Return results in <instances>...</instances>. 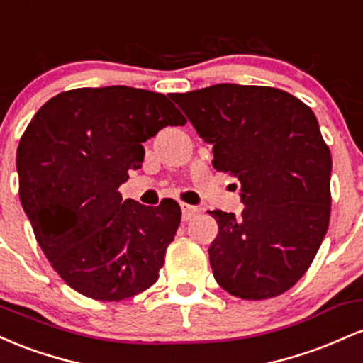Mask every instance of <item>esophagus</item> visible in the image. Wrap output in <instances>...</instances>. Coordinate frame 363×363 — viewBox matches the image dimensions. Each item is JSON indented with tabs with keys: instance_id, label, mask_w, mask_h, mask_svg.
<instances>
[{
	"instance_id": "1",
	"label": "esophagus",
	"mask_w": 363,
	"mask_h": 363,
	"mask_svg": "<svg viewBox=\"0 0 363 363\" xmlns=\"http://www.w3.org/2000/svg\"><path fill=\"white\" fill-rule=\"evenodd\" d=\"M197 213H199L197 207L189 206V203H182V218H183V221H190V219H192Z\"/></svg>"
}]
</instances>
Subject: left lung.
<instances>
[{
	"label": "left lung",
	"mask_w": 363,
	"mask_h": 363,
	"mask_svg": "<svg viewBox=\"0 0 363 363\" xmlns=\"http://www.w3.org/2000/svg\"><path fill=\"white\" fill-rule=\"evenodd\" d=\"M203 140L213 166L240 182L242 216L209 211V247L219 286L266 300L295 286L311 267L331 218V150L313 111L264 85L218 84L171 94Z\"/></svg>",
	"instance_id": "1"
}]
</instances>
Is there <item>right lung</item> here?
<instances>
[{"mask_svg": "<svg viewBox=\"0 0 363 363\" xmlns=\"http://www.w3.org/2000/svg\"><path fill=\"white\" fill-rule=\"evenodd\" d=\"M186 120L164 94L111 85L60 92L40 106L17 149L18 195L60 278L92 300L120 302L160 278L182 209L123 201L142 142Z\"/></svg>", "mask_w": 363, "mask_h": 363, "instance_id": "obj_1", "label": "right lung"}]
</instances>
